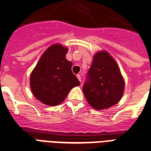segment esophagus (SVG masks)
<instances>
[{
    "label": "esophagus",
    "instance_id": "34e87169",
    "mask_svg": "<svg viewBox=\"0 0 151 151\" xmlns=\"http://www.w3.org/2000/svg\"><path fill=\"white\" fill-rule=\"evenodd\" d=\"M77 78H78V79H79V82H81L82 80H81V76H80V75H77Z\"/></svg>",
    "mask_w": 151,
    "mask_h": 151
}]
</instances>
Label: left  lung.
Returning a JSON list of instances; mask_svg holds the SVG:
<instances>
[{
  "label": "left lung",
  "instance_id": "left-lung-1",
  "mask_svg": "<svg viewBox=\"0 0 151 151\" xmlns=\"http://www.w3.org/2000/svg\"><path fill=\"white\" fill-rule=\"evenodd\" d=\"M89 105L94 109H106L117 104L123 96L124 80L120 68L108 52H96L83 87Z\"/></svg>",
  "mask_w": 151,
  "mask_h": 151
}]
</instances>
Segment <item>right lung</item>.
<instances>
[{
	"label": "right lung",
	"instance_id": "add662e5",
	"mask_svg": "<svg viewBox=\"0 0 151 151\" xmlns=\"http://www.w3.org/2000/svg\"><path fill=\"white\" fill-rule=\"evenodd\" d=\"M68 51L61 44L50 45L31 72V91L45 105L55 106L62 103L70 90L80 85L72 72V63L66 59Z\"/></svg>",
	"mask_w": 151,
	"mask_h": 151
}]
</instances>
